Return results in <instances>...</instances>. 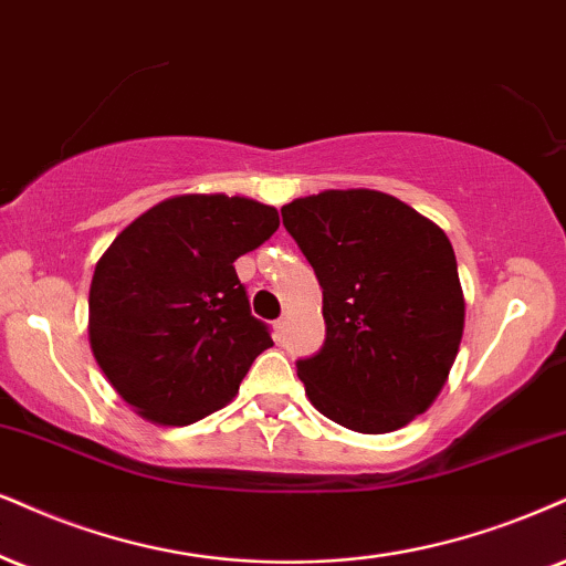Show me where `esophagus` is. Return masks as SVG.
<instances>
[{
  "label": "esophagus",
  "mask_w": 566,
  "mask_h": 566,
  "mask_svg": "<svg viewBox=\"0 0 566 566\" xmlns=\"http://www.w3.org/2000/svg\"><path fill=\"white\" fill-rule=\"evenodd\" d=\"M285 325H289V315H283V317L275 319V336H277V338H283Z\"/></svg>",
  "instance_id": "esophagus-1"
}]
</instances>
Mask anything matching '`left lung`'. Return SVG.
I'll return each instance as SVG.
<instances>
[{"mask_svg":"<svg viewBox=\"0 0 566 566\" xmlns=\"http://www.w3.org/2000/svg\"><path fill=\"white\" fill-rule=\"evenodd\" d=\"M323 289L325 344L296 361L306 396L348 430H399L441 394L464 331L457 256L388 193L323 191L281 209Z\"/></svg>","mask_w":566,"mask_h":566,"instance_id":"1","label":"left lung"}]
</instances>
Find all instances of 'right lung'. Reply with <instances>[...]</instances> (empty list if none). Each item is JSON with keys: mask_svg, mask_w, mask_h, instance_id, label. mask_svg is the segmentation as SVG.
Here are the masks:
<instances>
[{"mask_svg": "<svg viewBox=\"0 0 566 566\" xmlns=\"http://www.w3.org/2000/svg\"><path fill=\"white\" fill-rule=\"evenodd\" d=\"M277 226V209L254 199L186 193L136 218L96 262L91 348L146 420L191 424L226 407L272 346L233 262Z\"/></svg>", "mask_w": 566, "mask_h": 566, "instance_id": "obj_1", "label": "right lung"}]
</instances>
